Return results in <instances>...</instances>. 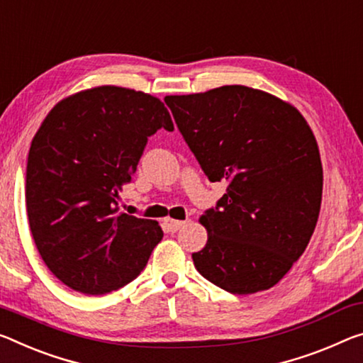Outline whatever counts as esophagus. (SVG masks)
Masks as SVG:
<instances>
[{"instance_id":"34e87169","label":"esophagus","mask_w":363,"mask_h":363,"mask_svg":"<svg viewBox=\"0 0 363 363\" xmlns=\"http://www.w3.org/2000/svg\"><path fill=\"white\" fill-rule=\"evenodd\" d=\"M166 223H168V226L172 233L179 231L181 228H184L187 224V221H177V220H166Z\"/></svg>"}]
</instances>
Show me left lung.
<instances>
[{"label": "left lung", "instance_id": "left-lung-1", "mask_svg": "<svg viewBox=\"0 0 363 363\" xmlns=\"http://www.w3.org/2000/svg\"><path fill=\"white\" fill-rule=\"evenodd\" d=\"M195 158L226 194L200 223L197 272L231 294L273 287L303 254L320 215L323 168L297 109L267 91L224 85L164 96Z\"/></svg>", "mask_w": 363, "mask_h": 363}]
</instances>
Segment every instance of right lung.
Masks as SVG:
<instances>
[{
    "label": "right lung",
    "instance_id": "right-lung-1",
    "mask_svg": "<svg viewBox=\"0 0 363 363\" xmlns=\"http://www.w3.org/2000/svg\"><path fill=\"white\" fill-rule=\"evenodd\" d=\"M174 130L157 96L101 85L51 109L27 158L26 205L37 250L61 283L89 296L135 279L163 231L119 211L148 137Z\"/></svg>",
    "mask_w": 363,
    "mask_h": 363
}]
</instances>
